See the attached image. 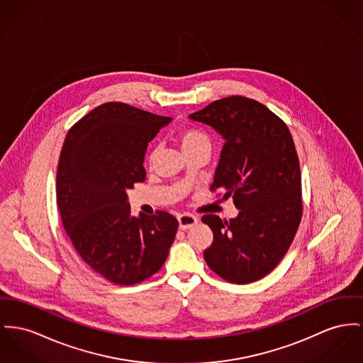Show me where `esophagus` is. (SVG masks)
Here are the masks:
<instances>
[{
    "instance_id": "34e87169",
    "label": "esophagus",
    "mask_w": 363,
    "mask_h": 363,
    "mask_svg": "<svg viewBox=\"0 0 363 363\" xmlns=\"http://www.w3.org/2000/svg\"><path fill=\"white\" fill-rule=\"evenodd\" d=\"M177 220H179V227L182 230H189V228H191L193 225L198 223V218H195L194 215H190V213L179 215Z\"/></svg>"
}]
</instances>
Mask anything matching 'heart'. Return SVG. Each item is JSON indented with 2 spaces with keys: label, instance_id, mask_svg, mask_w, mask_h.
Listing matches in <instances>:
<instances>
[{
  "label": "heart",
  "instance_id": "b5f03b06",
  "mask_svg": "<svg viewBox=\"0 0 363 363\" xmlns=\"http://www.w3.org/2000/svg\"><path fill=\"white\" fill-rule=\"evenodd\" d=\"M179 140H180L182 150L184 152L191 151L194 148L201 147V145H211V140H209L208 135L198 129H193V128L182 130L179 135ZM152 157H154V152H151V158Z\"/></svg>",
  "mask_w": 363,
  "mask_h": 363
}]
</instances>
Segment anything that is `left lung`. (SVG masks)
<instances>
[{
	"instance_id": "1",
	"label": "left lung",
	"mask_w": 363,
	"mask_h": 363,
	"mask_svg": "<svg viewBox=\"0 0 363 363\" xmlns=\"http://www.w3.org/2000/svg\"><path fill=\"white\" fill-rule=\"evenodd\" d=\"M190 120L213 128L224 139L212 190L233 196L238 216L206 215L213 231L203 259L231 284H250L282 260L298 228L301 173L286 123L264 104L243 96L220 99Z\"/></svg>"
}]
</instances>
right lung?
<instances>
[{"label": "right lung", "mask_w": 363, "mask_h": 363, "mask_svg": "<svg viewBox=\"0 0 363 363\" xmlns=\"http://www.w3.org/2000/svg\"><path fill=\"white\" fill-rule=\"evenodd\" d=\"M172 118L111 101L69 130L56 174L63 227L81 259L117 285L164 266L179 227L168 212L130 215L126 191L145 182V150Z\"/></svg>", "instance_id": "obj_1"}]
</instances>
